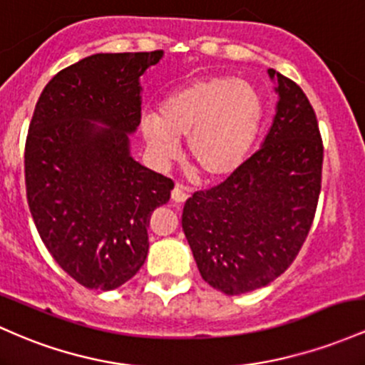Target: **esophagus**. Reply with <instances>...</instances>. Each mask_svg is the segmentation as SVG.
<instances>
[{
	"instance_id": "esophagus-1",
	"label": "esophagus",
	"mask_w": 365,
	"mask_h": 365,
	"mask_svg": "<svg viewBox=\"0 0 365 365\" xmlns=\"http://www.w3.org/2000/svg\"><path fill=\"white\" fill-rule=\"evenodd\" d=\"M187 197H189V195H187V192H185V189H183V185L176 183L173 192H171V199H173V202L182 204V202L187 201Z\"/></svg>"
}]
</instances>
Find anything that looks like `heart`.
Instances as JSON below:
<instances>
[{
	"instance_id": "heart-1",
	"label": "heart",
	"mask_w": 365,
	"mask_h": 365,
	"mask_svg": "<svg viewBox=\"0 0 365 365\" xmlns=\"http://www.w3.org/2000/svg\"><path fill=\"white\" fill-rule=\"evenodd\" d=\"M262 115V98L250 83L213 76L194 79L168 95L159 115H142L140 130L158 161H171L178 140L187 138L192 170L202 178H220L246 158Z\"/></svg>"
}]
</instances>
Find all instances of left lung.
Segmentation results:
<instances>
[{
  "label": "left lung",
  "instance_id": "8db88e82",
  "mask_svg": "<svg viewBox=\"0 0 365 365\" xmlns=\"http://www.w3.org/2000/svg\"><path fill=\"white\" fill-rule=\"evenodd\" d=\"M277 81V112L265 142L227 180L195 192L182 227L202 279L225 294L267 286L289 268L305 242L322 183L324 145L303 90Z\"/></svg>",
  "mask_w": 365,
  "mask_h": 365
}]
</instances>
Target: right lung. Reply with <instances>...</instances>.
<instances>
[{"instance_id": "1", "label": "right lung", "mask_w": 365, "mask_h": 365, "mask_svg": "<svg viewBox=\"0 0 365 365\" xmlns=\"http://www.w3.org/2000/svg\"><path fill=\"white\" fill-rule=\"evenodd\" d=\"M161 57L79 60L50 79L31 119L24 170L34 225L60 268L88 289H115L137 274L152 211L175 187L131 158L128 138L142 119L140 76Z\"/></svg>"}]
</instances>
